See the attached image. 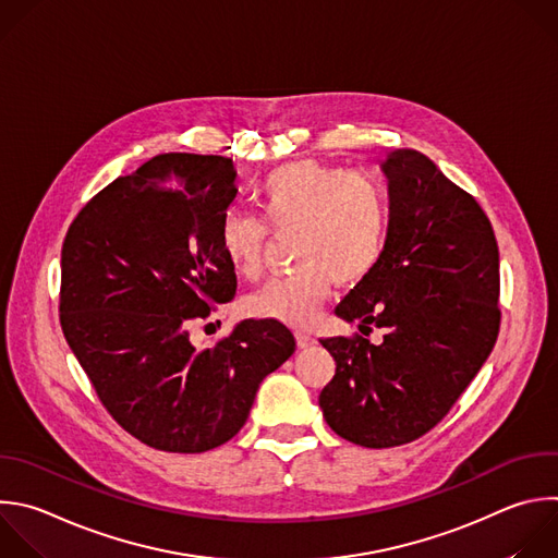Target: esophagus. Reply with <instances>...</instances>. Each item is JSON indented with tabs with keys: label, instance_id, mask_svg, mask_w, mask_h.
<instances>
[{
	"label": "esophagus",
	"instance_id": "esophagus-1",
	"mask_svg": "<svg viewBox=\"0 0 558 558\" xmlns=\"http://www.w3.org/2000/svg\"><path fill=\"white\" fill-rule=\"evenodd\" d=\"M295 343H298V348H308V345L315 343V339H313L308 332L298 330V332H295Z\"/></svg>",
	"mask_w": 558,
	"mask_h": 558
}]
</instances>
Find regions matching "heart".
<instances>
[{
    "label": "heart",
    "instance_id": "b5f03b06",
    "mask_svg": "<svg viewBox=\"0 0 558 558\" xmlns=\"http://www.w3.org/2000/svg\"><path fill=\"white\" fill-rule=\"evenodd\" d=\"M263 220L276 234H291V274L269 280L247 298L258 319L306 326L332 291L375 269L388 236V197L365 172L315 159L276 168L254 193ZM228 263L245 278L263 269L267 228L258 217L228 213L219 228Z\"/></svg>",
    "mask_w": 558,
    "mask_h": 558
}]
</instances>
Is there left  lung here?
Listing matches in <instances>:
<instances>
[{"mask_svg":"<svg viewBox=\"0 0 558 558\" xmlns=\"http://www.w3.org/2000/svg\"><path fill=\"white\" fill-rule=\"evenodd\" d=\"M388 236L335 315L384 341L330 337L335 377L319 395L328 427L361 447L412 442L438 425L499 332V252L477 202L414 148L381 161Z\"/></svg>","mask_w":558,"mask_h":558,"instance_id":"obj_1","label":"left lung"}]
</instances>
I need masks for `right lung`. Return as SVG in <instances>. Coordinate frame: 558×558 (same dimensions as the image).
<instances>
[{"label":"right lung","instance_id":"add662e5","mask_svg":"<svg viewBox=\"0 0 558 558\" xmlns=\"http://www.w3.org/2000/svg\"><path fill=\"white\" fill-rule=\"evenodd\" d=\"M221 155L166 153L118 177L74 219L61 252V328L122 429L170 453H202L245 425L291 330L243 319L213 348L191 324L236 293L219 228L236 199Z\"/></svg>","mask_w":558,"mask_h":558}]
</instances>
